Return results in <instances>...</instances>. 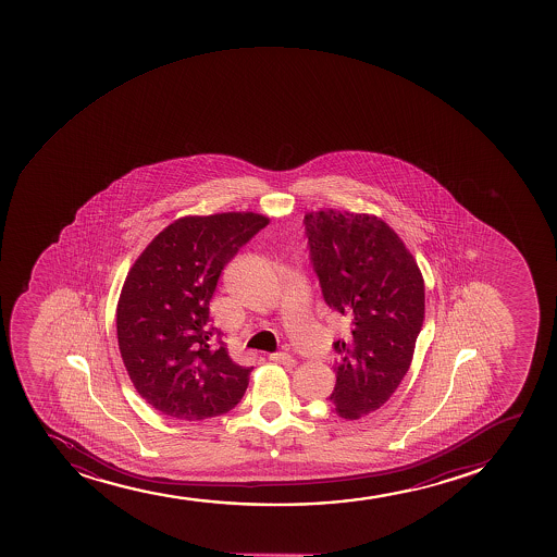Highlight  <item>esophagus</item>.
Segmentation results:
<instances>
[{
	"mask_svg": "<svg viewBox=\"0 0 557 557\" xmlns=\"http://www.w3.org/2000/svg\"><path fill=\"white\" fill-rule=\"evenodd\" d=\"M270 359L274 361V363L283 364V367H287V369H293V367H296V359H294L290 354H272L270 356Z\"/></svg>",
	"mask_w": 557,
	"mask_h": 557,
	"instance_id": "1",
	"label": "esophagus"
}]
</instances>
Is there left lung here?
<instances>
[{
  "label": "left lung",
  "instance_id": "obj_1",
  "mask_svg": "<svg viewBox=\"0 0 557 557\" xmlns=\"http://www.w3.org/2000/svg\"><path fill=\"white\" fill-rule=\"evenodd\" d=\"M309 256L324 300L350 324L333 343L341 361L330 401L357 420L380 409L409 370L424 322V277L391 225L375 214L307 213Z\"/></svg>",
  "mask_w": 557,
  "mask_h": 557
}]
</instances>
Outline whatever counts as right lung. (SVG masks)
<instances>
[{
	"label": "right lung",
	"mask_w": 557,
	"mask_h": 557,
	"mask_svg": "<svg viewBox=\"0 0 557 557\" xmlns=\"http://www.w3.org/2000/svg\"><path fill=\"white\" fill-rule=\"evenodd\" d=\"M270 220L263 214L183 216L166 225L127 272L116 333L133 387L175 420H203L237 406L251 369L233 363L209 301L225 264Z\"/></svg>",
	"instance_id": "right-lung-1"
}]
</instances>
